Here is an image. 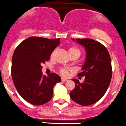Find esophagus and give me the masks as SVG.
<instances>
[{"mask_svg": "<svg viewBox=\"0 0 126 126\" xmlns=\"http://www.w3.org/2000/svg\"><path fill=\"white\" fill-rule=\"evenodd\" d=\"M62 81H68V79H66V78H62Z\"/></svg>", "mask_w": 126, "mask_h": 126, "instance_id": "obj_1", "label": "esophagus"}]
</instances>
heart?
<instances>
[{
  "label": "heart",
  "mask_w": 126,
  "mask_h": 126,
  "mask_svg": "<svg viewBox=\"0 0 126 126\" xmlns=\"http://www.w3.org/2000/svg\"><path fill=\"white\" fill-rule=\"evenodd\" d=\"M73 51H76V52H78L79 54H80V51H79V50H78L77 48H75V47H71V48H69L68 50L69 53L73 52ZM60 73H62V75H63V76H66V75H68V70H66V69L62 68V69H60Z\"/></svg>",
  "instance_id": "b5f03b06"
}]
</instances>
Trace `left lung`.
<instances>
[{
	"label": "left lung",
	"mask_w": 126,
	"mask_h": 126,
	"mask_svg": "<svg viewBox=\"0 0 126 126\" xmlns=\"http://www.w3.org/2000/svg\"><path fill=\"white\" fill-rule=\"evenodd\" d=\"M84 47L86 59L79 76H85L83 83L73 79L75 88L70 93L71 99L81 106L98 101L106 92L112 77L111 57L104 45L90 38H72Z\"/></svg>",
	"instance_id": "1"
}]
</instances>
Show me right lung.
<instances>
[{
  "mask_svg": "<svg viewBox=\"0 0 126 126\" xmlns=\"http://www.w3.org/2000/svg\"><path fill=\"white\" fill-rule=\"evenodd\" d=\"M60 40L30 36L14 51L11 70L14 84L19 94L30 104L40 106L50 101L53 87L62 81L57 74L51 73L47 76L42 72V64L49 60Z\"/></svg>",
  "mask_w": 126,
  "mask_h": 126,
  "instance_id": "obj_1",
  "label": "right lung"
}]
</instances>
